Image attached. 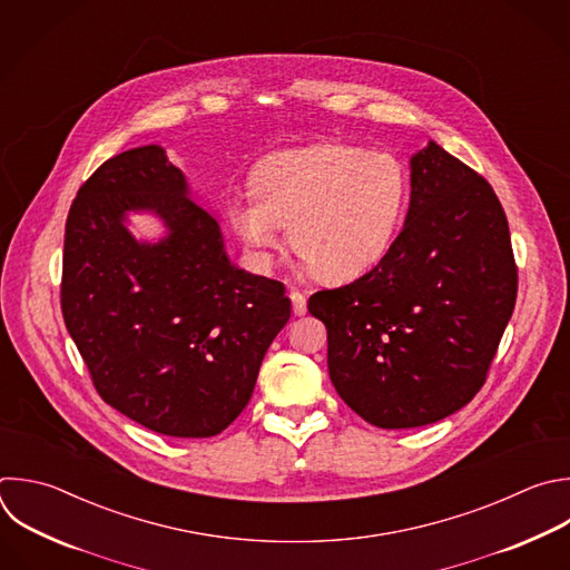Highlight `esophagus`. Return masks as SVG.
Returning <instances> with one entry per match:
<instances>
[{
	"label": "esophagus",
	"mask_w": 570,
	"mask_h": 570,
	"mask_svg": "<svg viewBox=\"0 0 570 570\" xmlns=\"http://www.w3.org/2000/svg\"><path fill=\"white\" fill-rule=\"evenodd\" d=\"M291 302H293V311L295 315H304L306 313V295L299 291H291Z\"/></svg>",
	"instance_id": "1"
}]
</instances>
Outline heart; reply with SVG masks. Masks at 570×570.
Returning <instances> with one entry per match:
<instances>
[{"label":"heart","instance_id":"1","mask_svg":"<svg viewBox=\"0 0 570 570\" xmlns=\"http://www.w3.org/2000/svg\"><path fill=\"white\" fill-rule=\"evenodd\" d=\"M410 197L405 165L387 151L317 142L264 156L226 222L259 268L288 244L320 282H348L394 244Z\"/></svg>","mask_w":570,"mask_h":570}]
</instances>
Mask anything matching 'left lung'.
Wrapping results in <instances>:
<instances>
[{"instance_id":"1","label":"left lung","mask_w":570,"mask_h":570,"mask_svg":"<svg viewBox=\"0 0 570 570\" xmlns=\"http://www.w3.org/2000/svg\"><path fill=\"white\" fill-rule=\"evenodd\" d=\"M410 171V210L387 255L308 299L328 331L335 392L383 430L465 407L517 299L508 219L490 183L434 140L412 154Z\"/></svg>"}]
</instances>
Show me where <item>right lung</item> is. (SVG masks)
<instances>
[{"instance_id":"add662e5","label":"right lung","mask_w":570,"mask_h":570,"mask_svg":"<svg viewBox=\"0 0 570 570\" xmlns=\"http://www.w3.org/2000/svg\"><path fill=\"white\" fill-rule=\"evenodd\" d=\"M129 214L163 226L136 240ZM65 324L102 401L176 439L224 432L291 317L284 284L230 262L215 215L160 145L122 151L78 189L65 230Z\"/></svg>"}]
</instances>
